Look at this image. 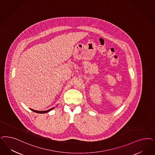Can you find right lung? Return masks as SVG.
<instances>
[{"label":"right lung","mask_w":155,"mask_h":155,"mask_svg":"<svg viewBox=\"0 0 155 155\" xmlns=\"http://www.w3.org/2000/svg\"><path fill=\"white\" fill-rule=\"evenodd\" d=\"M52 109H54V108H51V109H50V110H44V111H38V110H32V109H31V110H32V111L35 112H36V113H39V114H45V113L48 112L49 111H50L51 110H52Z\"/></svg>","instance_id":"1"}]
</instances>
